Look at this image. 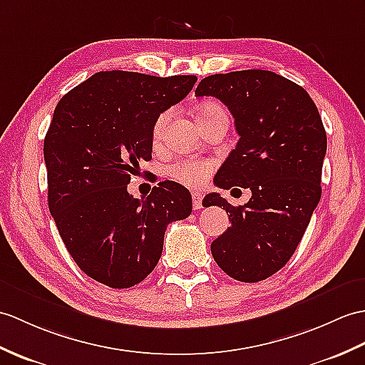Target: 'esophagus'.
I'll use <instances>...</instances> for the list:
<instances>
[{
	"label": "esophagus",
	"mask_w": 365,
	"mask_h": 365,
	"mask_svg": "<svg viewBox=\"0 0 365 365\" xmlns=\"http://www.w3.org/2000/svg\"><path fill=\"white\" fill-rule=\"evenodd\" d=\"M202 199H203L202 192H199V191H194L192 192V207H194V210H200L202 208Z\"/></svg>",
	"instance_id": "obj_1"
}]
</instances>
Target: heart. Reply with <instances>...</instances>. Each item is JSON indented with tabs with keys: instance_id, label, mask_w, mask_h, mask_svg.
Instances as JSON below:
<instances>
[{
	"instance_id": "obj_1",
	"label": "heart",
	"mask_w": 365,
	"mask_h": 365,
	"mask_svg": "<svg viewBox=\"0 0 365 365\" xmlns=\"http://www.w3.org/2000/svg\"><path fill=\"white\" fill-rule=\"evenodd\" d=\"M217 113H225L221 104H217L216 101H203V103L199 104L196 108L197 124H202L203 121L210 120V118H213ZM171 115L173 113L169 112V110L168 112H163L162 115H158L154 124V129H152V137H154L155 143L162 141V138L165 137L168 124L171 121ZM210 173L211 165L207 162H182L169 168V175H171L174 180L186 186H200L207 180Z\"/></svg>"
}]
</instances>
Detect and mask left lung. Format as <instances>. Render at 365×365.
Wrapping results in <instances>:
<instances>
[{"label": "left lung", "instance_id": "obj_1", "mask_svg": "<svg viewBox=\"0 0 365 365\" xmlns=\"http://www.w3.org/2000/svg\"><path fill=\"white\" fill-rule=\"evenodd\" d=\"M196 96L224 103L240 135L216 186L252 191L240 207L217 192L203 199V205L222 207L232 221L211 242V255L238 282H261L291 259L320 200L325 127L307 90L272 71L208 76Z\"/></svg>", "mask_w": 365, "mask_h": 365}]
</instances>
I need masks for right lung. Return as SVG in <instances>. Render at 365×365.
<instances>
[{
	"instance_id": "right-lung-1",
	"label": "right lung",
	"mask_w": 365,
	"mask_h": 365,
	"mask_svg": "<svg viewBox=\"0 0 365 365\" xmlns=\"http://www.w3.org/2000/svg\"><path fill=\"white\" fill-rule=\"evenodd\" d=\"M196 81L99 71L54 110L43 144L49 211L76 264L113 289L143 282L162 257L168 224L191 215V194L179 183L160 182L141 200L127 185L152 158L158 115Z\"/></svg>"
}]
</instances>
